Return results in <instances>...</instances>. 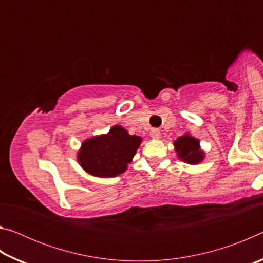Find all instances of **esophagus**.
<instances>
[{
    "mask_svg": "<svg viewBox=\"0 0 263 263\" xmlns=\"http://www.w3.org/2000/svg\"><path fill=\"white\" fill-rule=\"evenodd\" d=\"M149 136L153 138V139H160V136H161V133H160V130L158 128H152L149 132Z\"/></svg>",
    "mask_w": 263,
    "mask_h": 263,
    "instance_id": "obj_1",
    "label": "esophagus"
}]
</instances>
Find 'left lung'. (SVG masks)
<instances>
[{
  "mask_svg": "<svg viewBox=\"0 0 263 263\" xmlns=\"http://www.w3.org/2000/svg\"><path fill=\"white\" fill-rule=\"evenodd\" d=\"M174 148L179 160L188 164H198L205 159V152L201 148L199 139L189 132L177 138L174 141Z\"/></svg>",
  "mask_w": 263,
  "mask_h": 263,
  "instance_id": "left-lung-1",
  "label": "left lung"
}]
</instances>
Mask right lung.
<instances>
[{"mask_svg":"<svg viewBox=\"0 0 263 263\" xmlns=\"http://www.w3.org/2000/svg\"><path fill=\"white\" fill-rule=\"evenodd\" d=\"M142 142L121 125H114L108 133L84 140L78 151L79 164L89 175L108 179L123 174L132 162Z\"/></svg>","mask_w":263,"mask_h":263,"instance_id":"right-lung-1","label":"right lung"}]
</instances>
